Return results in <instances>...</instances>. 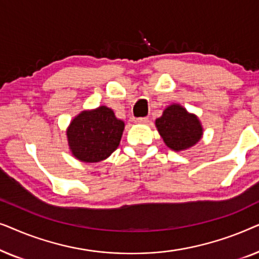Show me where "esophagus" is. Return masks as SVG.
<instances>
[{"label": "esophagus", "mask_w": 259, "mask_h": 259, "mask_svg": "<svg viewBox=\"0 0 259 259\" xmlns=\"http://www.w3.org/2000/svg\"><path fill=\"white\" fill-rule=\"evenodd\" d=\"M134 122H137V123H147L148 122V118H147V116H144V118H136V119H134Z\"/></svg>", "instance_id": "34e87169"}]
</instances>
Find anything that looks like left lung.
<instances>
[{"mask_svg": "<svg viewBox=\"0 0 259 259\" xmlns=\"http://www.w3.org/2000/svg\"><path fill=\"white\" fill-rule=\"evenodd\" d=\"M155 126L164 143L173 151L186 150L200 140L203 128L196 115L190 114L179 105H171L165 109Z\"/></svg>", "mask_w": 259, "mask_h": 259, "instance_id": "1", "label": "left lung"}]
</instances>
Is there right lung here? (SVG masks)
Here are the masks:
<instances>
[{"instance_id":"1","label":"right lung","mask_w":259,"mask_h":259,"mask_svg":"<svg viewBox=\"0 0 259 259\" xmlns=\"http://www.w3.org/2000/svg\"><path fill=\"white\" fill-rule=\"evenodd\" d=\"M123 127V121L105 106L81 112L67 130L72 153L84 162L104 160L118 148Z\"/></svg>"}]
</instances>
